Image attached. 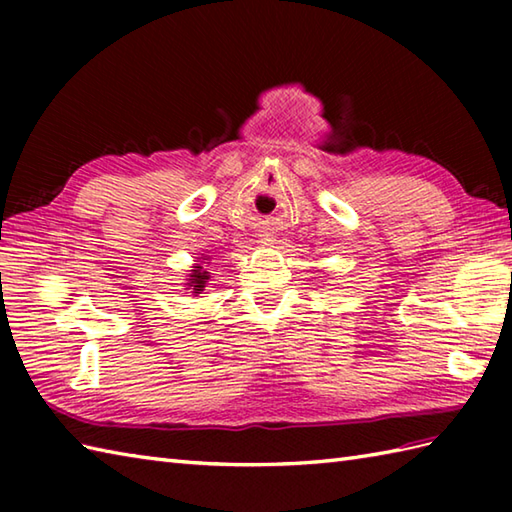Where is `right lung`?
<instances>
[{
    "label": "right lung",
    "instance_id": "add662e5",
    "mask_svg": "<svg viewBox=\"0 0 512 512\" xmlns=\"http://www.w3.org/2000/svg\"><path fill=\"white\" fill-rule=\"evenodd\" d=\"M202 258H206L207 262L202 263ZM198 262H200V264H193V266H191L193 270H189V275H187V284H184V290H191V295H193V297L204 295V288H206V284H209V279H211L209 270L204 268V264H209V255H202V257H198Z\"/></svg>",
    "mask_w": 512,
    "mask_h": 512
}]
</instances>
